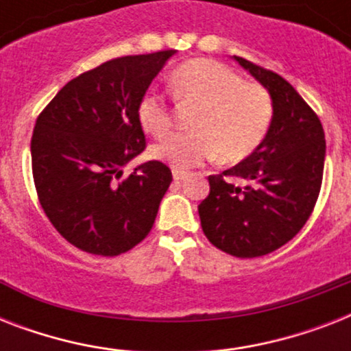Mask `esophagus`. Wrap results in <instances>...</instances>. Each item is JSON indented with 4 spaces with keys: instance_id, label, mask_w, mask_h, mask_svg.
Segmentation results:
<instances>
[{
    "instance_id": "obj_1",
    "label": "esophagus",
    "mask_w": 351,
    "mask_h": 351,
    "mask_svg": "<svg viewBox=\"0 0 351 351\" xmlns=\"http://www.w3.org/2000/svg\"><path fill=\"white\" fill-rule=\"evenodd\" d=\"M173 178H175L176 182L186 180V178H187V173H184V171H178V169H173Z\"/></svg>"
}]
</instances>
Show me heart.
<instances>
[{"label": "heart", "instance_id": "1", "mask_svg": "<svg viewBox=\"0 0 351 351\" xmlns=\"http://www.w3.org/2000/svg\"><path fill=\"white\" fill-rule=\"evenodd\" d=\"M171 93L178 106L197 109L189 120L193 132L171 134L153 147L154 156L173 169H191L215 154L228 164L244 160L261 145L271 125L269 93L213 60L180 65L171 76ZM136 112L143 131L153 136L173 125V111L156 89L143 93Z\"/></svg>", "mask_w": 351, "mask_h": 351}]
</instances>
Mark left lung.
<instances>
[{"label": "left lung", "mask_w": 351, "mask_h": 351, "mask_svg": "<svg viewBox=\"0 0 351 351\" xmlns=\"http://www.w3.org/2000/svg\"><path fill=\"white\" fill-rule=\"evenodd\" d=\"M233 60L271 96V125L247 158L209 176V195L198 215L211 244L253 258L289 242L310 219L321 191L326 140L319 117L282 76L244 58Z\"/></svg>", "instance_id": "8db88e82"}]
</instances>
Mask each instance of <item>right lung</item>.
<instances>
[{
    "mask_svg": "<svg viewBox=\"0 0 351 351\" xmlns=\"http://www.w3.org/2000/svg\"><path fill=\"white\" fill-rule=\"evenodd\" d=\"M175 51L123 56L80 74L36 120L30 154L51 224L78 250L117 256L149 234L173 175L151 160L121 178L145 149L138 101Z\"/></svg>",
    "mask_w": 351,
    "mask_h": 351,
    "instance_id": "1",
    "label": "right lung"
}]
</instances>
